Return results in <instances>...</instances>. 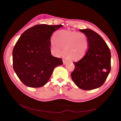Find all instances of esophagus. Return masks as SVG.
Wrapping results in <instances>:
<instances>
[{"instance_id": "1", "label": "esophagus", "mask_w": 121, "mask_h": 121, "mask_svg": "<svg viewBox=\"0 0 121 121\" xmlns=\"http://www.w3.org/2000/svg\"><path fill=\"white\" fill-rule=\"evenodd\" d=\"M67 62H68V61H67L66 60H63V64H64V65L66 64V63H67Z\"/></svg>"}]
</instances>
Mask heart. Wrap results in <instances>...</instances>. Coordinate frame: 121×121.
<instances>
[{"label":"heart","mask_w":121,"mask_h":121,"mask_svg":"<svg viewBox=\"0 0 121 121\" xmlns=\"http://www.w3.org/2000/svg\"><path fill=\"white\" fill-rule=\"evenodd\" d=\"M52 50L56 56L64 54L71 61H77L82 58L89 46V39L86 35L76 31L59 30L51 40Z\"/></svg>","instance_id":"heart-1"}]
</instances>
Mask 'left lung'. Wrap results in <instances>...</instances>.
Here are the masks:
<instances>
[{"instance_id": "8db88e82", "label": "left lung", "mask_w": 121, "mask_h": 121, "mask_svg": "<svg viewBox=\"0 0 121 121\" xmlns=\"http://www.w3.org/2000/svg\"><path fill=\"white\" fill-rule=\"evenodd\" d=\"M89 39V48L82 59L73 62L75 69L71 73L78 87L90 90L101 86L111 69V53L105 40L90 29H80Z\"/></svg>"}]
</instances>
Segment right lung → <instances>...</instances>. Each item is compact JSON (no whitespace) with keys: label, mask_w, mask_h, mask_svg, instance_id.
<instances>
[{"label":"right lung","mask_w":121,"mask_h":121,"mask_svg":"<svg viewBox=\"0 0 121 121\" xmlns=\"http://www.w3.org/2000/svg\"><path fill=\"white\" fill-rule=\"evenodd\" d=\"M62 25L37 24L26 30L13 50V69L24 85L40 87L48 83L62 59L51 55V37Z\"/></svg>","instance_id":"1"}]
</instances>
